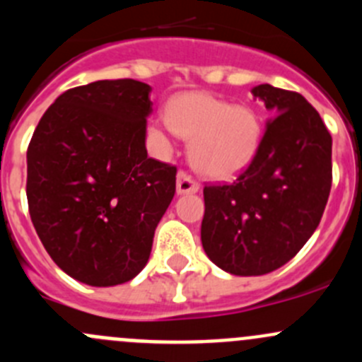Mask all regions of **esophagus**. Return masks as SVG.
<instances>
[{
	"instance_id": "34e87169",
	"label": "esophagus",
	"mask_w": 362,
	"mask_h": 362,
	"mask_svg": "<svg viewBox=\"0 0 362 362\" xmlns=\"http://www.w3.org/2000/svg\"><path fill=\"white\" fill-rule=\"evenodd\" d=\"M199 191V184L187 173V171H180L177 175V192L178 194H192V192Z\"/></svg>"
}]
</instances>
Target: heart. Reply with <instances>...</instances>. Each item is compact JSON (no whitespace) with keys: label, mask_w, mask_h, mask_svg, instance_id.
Instances as JSON below:
<instances>
[{"label":"heart","mask_w":362,"mask_h":362,"mask_svg":"<svg viewBox=\"0 0 362 362\" xmlns=\"http://www.w3.org/2000/svg\"><path fill=\"white\" fill-rule=\"evenodd\" d=\"M166 119L175 133L191 140L192 166L211 178H231L245 170L261 145L257 115L210 94H180L168 105Z\"/></svg>","instance_id":"obj_1"}]
</instances>
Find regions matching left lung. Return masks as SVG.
I'll list each match as a JSON object with an SVG mask.
<instances>
[{
  "label": "left lung",
  "mask_w": 362,
  "mask_h": 362,
  "mask_svg": "<svg viewBox=\"0 0 362 362\" xmlns=\"http://www.w3.org/2000/svg\"><path fill=\"white\" fill-rule=\"evenodd\" d=\"M273 119L255 158L233 184L204 185L202 243L231 275H266L303 249L322 218L333 182V140L299 93L252 89Z\"/></svg>",
  "instance_id": "1"
}]
</instances>
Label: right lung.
I'll list each match as a JSON object with an SVG mask.
<instances>
[{"label":"right lung","mask_w":362,"mask_h":362,"mask_svg":"<svg viewBox=\"0 0 362 362\" xmlns=\"http://www.w3.org/2000/svg\"><path fill=\"white\" fill-rule=\"evenodd\" d=\"M151 86L98 80L61 94L28 147L33 226L52 261L94 287L145 268L177 168L147 156Z\"/></svg>","instance_id":"add662e5"}]
</instances>
